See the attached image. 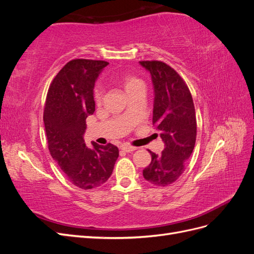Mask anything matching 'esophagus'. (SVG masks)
Here are the masks:
<instances>
[{
  "label": "esophagus",
  "mask_w": 254,
  "mask_h": 254,
  "mask_svg": "<svg viewBox=\"0 0 254 254\" xmlns=\"http://www.w3.org/2000/svg\"><path fill=\"white\" fill-rule=\"evenodd\" d=\"M121 149L123 151L125 152H131V151H134L136 149V147H133V146H130V145H127V144H124L121 146Z\"/></svg>",
  "instance_id": "34e87169"
}]
</instances>
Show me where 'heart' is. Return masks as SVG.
<instances>
[{
	"instance_id": "1",
	"label": "heart",
	"mask_w": 254,
	"mask_h": 254,
	"mask_svg": "<svg viewBox=\"0 0 254 254\" xmlns=\"http://www.w3.org/2000/svg\"><path fill=\"white\" fill-rule=\"evenodd\" d=\"M119 80H120V83L126 90L127 93H128L130 90H132L133 88L140 86V84H143L142 81L139 78H136V77H134V76H131V75H122L121 77L119 78ZM94 98H95V102L97 104H99V103L102 102V99H103V90L101 88H97L95 90V92H94Z\"/></svg>"
}]
</instances>
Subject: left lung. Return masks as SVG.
Listing matches in <instances>:
<instances>
[{"instance_id": "8db88e82", "label": "left lung", "mask_w": 254, "mask_h": 254, "mask_svg": "<svg viewBox=\"0 0 254 254\" xmlns=\"http://www.w3.org/2000/svg\"><path fill=\"white\" fill-rule=\"evenodd\" d=\"M151 76L153 87L152 125L164 143L151 162L143 170V177L159 187H166L179 178L186 168L196 143L197 123L190 92L174 68L161 61H140Z\"/></svg>"}]
</instances>
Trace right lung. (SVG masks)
I'll return each instance as SVG.
<instances>
[{
	"label": "right lung",
	"mask_w": 254,
	"mask_h": 254,
	"mask_svg": "<svg viewBox=\"0 0 254 254\" xmlns=\"http://www.w3.org/2000/svg\"><path fill=\"white\" fill-rule=\"evenodd\" d=\"M102 60L74 59L52 81L43 121L49 150L74 186L82 190L101 187L112 174L119 157L115 145L84 143L86 119L95 111L94 84L104 67Z\"/></svg>",
	"instance_id": "add662e5"
}]
</instances>
